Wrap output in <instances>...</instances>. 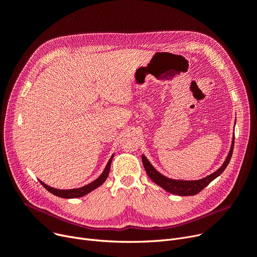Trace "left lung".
Wrapping results in <instances>:
<instances>
[{
    "mask_svg": "<svg viewBox=\"0 0 257 257\" xmlns=\"http://www.w3.org/2000/svg\"><path fill=\"white\" fill-rule=\"evenodd\" d=\"M233 146H234V134H233V140H232L229 154L226 158L225 162L223 163V165L213 174L207 176L206 178H203L201 180H197V181H181V180L168 179L167 177L157 172V170L154 168V166L150 163V161L146 159V157L144 155H142V163L146 170V174H148V176L151 178V180L153 182H155L157 185L162 187L164 190L168 191L169 193L181 195V197H188V195H194V194L199 193L205 187L208 186L211 183V181H213L215 178H217L224 172L230 161L232 153H233Z\"/></svg>",
    "mask_w": 257,
    "mask_h": 257,
    "instance_id": "obj_1",
    "label": "left lung"
}]
</instances>
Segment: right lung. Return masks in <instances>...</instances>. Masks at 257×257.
<instances>
[{"label": "right lung", "instance_id": "obj_1", "mask_svg": "<svg viewBox=\"0 0 257 257\" xmlns=\"http://www.w3.org/2000/svg\"><path fill=\"white\" fill-rule=\"evenodd\" d=\"M113 157L114 155H112V157L109 158V160L103 170V173L97 178L95 181L91 182L90 184L85 185V186H82L80 188H75V189H68V190H62V189H56V188H53V187H50L48 186L47 184H45V183H43L42 181L41 184L49 191L51 192L52 194L56 195V197H59V198H64V199H73V198H80V197H83V195L88 194L89 192H91L92 190L96 189L97 187H99L101 184H103L104 181L106 180L107 176H108V173H109V167H111V163H112V160H113Z\"/></svg>", "mask_w": 257, "mask_h": 257}]
</instances>
